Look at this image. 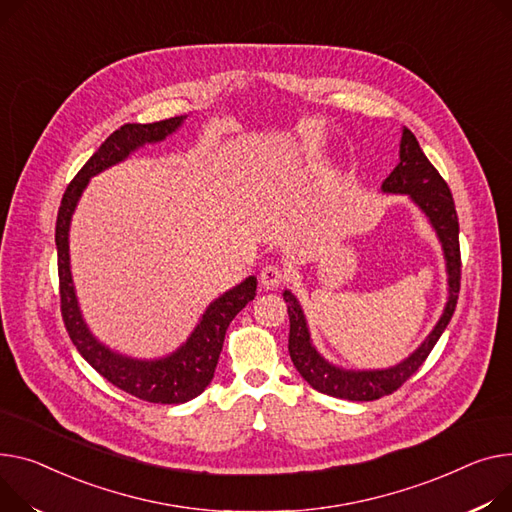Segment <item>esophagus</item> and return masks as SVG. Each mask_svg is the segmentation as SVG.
<instances>
[{
  "mask_svg": "<svg viewBox=\"0 0 512 512\" xmlns=\"http://www.w3.org/2000/svg\"><path fill=\"white\" fill-rule=\"evenodd\" d=\"M284 278H286L284 271H282V267H278V265H265V267L261 269V274H259L261 286L267 288V290H274V288L282 286Z\"/></svg>",
  "mask_w": 512,
  "mask_h": 512,
  "instance_id": "1",
  "label": "esophagus"
}]
</instances>
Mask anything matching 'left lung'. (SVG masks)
I'll return each instance as SVG.
<instances>
[{"mask_svg": "<svg viewBox=\"0 0 512 512\" xmlns=\"http://www.w3.org/2000/svg\"><path fill=\"white\" fill-rule=\"evenodd\" d=\"M383 193L389 195H407L416 208L428 218L432 230L436 232L438 243L442 247L447 269V302L442 309L440 319L426 335L424 342L410 354L389 368H342L329 362L313 344L311 329L306 323L304 311L298 298L284 290V300L288 302L290 317V335L288 352L300 372V377L313 389L348 401H374L383 395L397 391L412 374L424 364L438 337L447 329L455 306L461 280V253H459V220L455 212V203L449 185L438 175V170L430 164L422 152L416 135L403 127L399 142V162L393 173L381 185Z\"/></svg>", "mask_w": 512, "mask_h": 512, "instance_id": "left-lung-1", "label": "left lung"}]
</instances>
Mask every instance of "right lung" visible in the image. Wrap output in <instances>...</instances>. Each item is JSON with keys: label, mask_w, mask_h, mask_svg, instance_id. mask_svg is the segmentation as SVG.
I'll return each mask as SVG.
<instances>
[{"label": "right lung", "mask_w": 512, "mask_h": 512, "mask_svg": "<svg viewBox=\"0 0 512 512\" xmlns=\"http://www.w3.org/2000/svg\"><path fill=\"white\" fill-rule=\"evenodd\" d=\"M185 119L187 115L146 125L127 123L113 131L82 166L76 179L67 185L55 226L61 315L67 333H70L82 358L98 374H102V377L121 391L150 403H185L203 393V389L212 383L226 329L230 321L255 298L257 278L249 276L241 284L232 286L230 290L214 298L193 327L191 335L175 352L150 360L133 358L102 344L84 321L72 278L70 226L78 208V201L92 177L127 160L135 150L144 148L146 144H158L166 140L168 135L179 131Z\"/></svg>", "instance_id": "obj_1"}]
</instances>
